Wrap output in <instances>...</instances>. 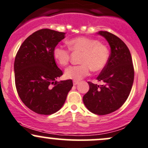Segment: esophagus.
I'll return each mask as SVG.
<instances>
[{"label": "esophagus", "instance_id": "1", "mask_svg": "<svg viewBox=\"0 0 148 148\" xmlns=\"http://www.w3.org/2000/svg\"><path fill=\"white\" fill-rule=\"evenodd\" d=\"M79 81H73V84H74V86H76L79 84Z\"/></svg>", "mask_w": 148, "mask_h": 148}]
</instances>
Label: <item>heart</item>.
Returning a JSON list of instances; mask_svg holds the SVG:
<instances>
[{
	"instance_id": "obj_1",
	"label": "heart",
	"mask_w": 148,
	"mask_h": 148,
	"mask_svg": "<svg viewBox=\"0 0 148 148\" xmlns=\"http://www.w3.org/2000/svg\"><path fill=\"white\" fill-rule=\"evenodd\" d=\"M69 49L74 52H82L79 65L69 66L64 71V77L68 79L79 81L86 77L90 69L99 71L106 66L110 51L105 45L98 40L86 36L72 38L67 42ZM53 58L58 64L66 66L69 63L70 52L62 46H56L53 49Z\"/></svg>"
}]
</instances>
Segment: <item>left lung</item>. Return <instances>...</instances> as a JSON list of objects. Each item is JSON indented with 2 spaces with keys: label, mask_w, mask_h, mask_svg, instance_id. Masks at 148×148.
I'll return each instance as SVG.
<instances>
[{
  "label": "left lung",
  "mask_w": 148,
  "mask_h": 148,
  "mask_svg": "<svg viewBox=\"0 0 148 148\" xmlns=\"http://www.w3.org/2000/svg\"><path fill=\"white\" fill-rule=\"evenodd\" d=\"M98 34L105 38L111 48L106 66L97 77L101 85L88 82L89 90L83 97L92 113L105 115L121 108L129 97L134 79V69L129 48L119 37L108 32Z\"/></svg>",
  "instance_id": "8db88e82"
}]
</instances>
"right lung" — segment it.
<instances>
[{
	"instance_id": "1",
	"label": "right lung",
	"mask_w": 148,
	"mask_h": 148,
	"mask_svg": "<svg viewBox=\"0 0 148 148\" xmlns=\"http://www.w3.org/2000/svg\"><path fill=\"white\" fill-rule=\"evenodd\" d=\"M65 33L43 29L21 45L14 63L17 93L27 108L39 114L56 113L73 86L71 79L57 82L62 71L57 66L53 49Z\"/></svg>"
}]
</instances>
